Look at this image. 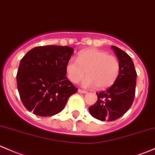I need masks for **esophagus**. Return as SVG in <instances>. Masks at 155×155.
Here are the masks:
<instances>
[{
	"label": "esophagus",
	"instance_id": "esophagus-1",
	"mask_svg": "<svg viewBox=\"0 0 155 155\" xmlns=\"http://www.w3.org/2000/svg\"><path fill=\"white\" fill-rule=\"evenodd\" d=\"M79 91V93H81V94H87V93L86 91L82 90V89H79V91Z\"/></svg>",
	"mask_w": 155,
	"mask_h": 155
}]
</instances>
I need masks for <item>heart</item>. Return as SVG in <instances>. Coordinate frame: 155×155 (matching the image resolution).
<instances>
[{"label": "heart", "mask_w": 155, "mask_h": 155, "mask_svg": "<svg viewBox=\"0 0 155 155\" xmlns=\"http://www.w3.org/2000/svg\"><path fill=\"white\" fill-rule=\"evenodd\" d=\"M120 71V61L116 56L95 48L79 52L76 59L71 58L66 64L67 75L71 82L79 83L86 73L87 78L84 85H95L97 89L111 86L117 80Z\"/></svg>", "instance_id": "b5f03b06"}]
</instances>
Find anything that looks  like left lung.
I'll return each mask as SVG.
<instances>
[{"label":"left lung","mask_w":155,"mask_h":155,"mask_svg":"<svg viewBox=\"0 0 155 155\" xmlns=\"http://www.w3.org/2000/svg\"><path fill=\"white\" fill-rule=\"evenodd\" d=\"M111 48L120 61V74L109 88L97 93V102L88 108L94 118L102 121H114L124 115L132 105L136 89L137 72L132 59L117 47Z\"/></svg>","instance_id":"1"}]
</instances>
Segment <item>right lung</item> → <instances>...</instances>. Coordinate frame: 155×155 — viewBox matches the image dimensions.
Masks as SVG:
<instances>
[{"instance_id":"add662e5","label":"right lung","mask_w":155,"mask_h":155,"mask_svg":"<svg viewBox=\"0 0 155 155\" xmlns=\"http://www.w3.org/2000/svg\"><path fill=\"white\" fill-rule=\"evenodd\" d=\"M73 53L71 47L48 45L32 49L23 57L16 79L21 102L29 111L41 117L53 116L77 92L65 76Z\"/></svg>"}]
</instances>
